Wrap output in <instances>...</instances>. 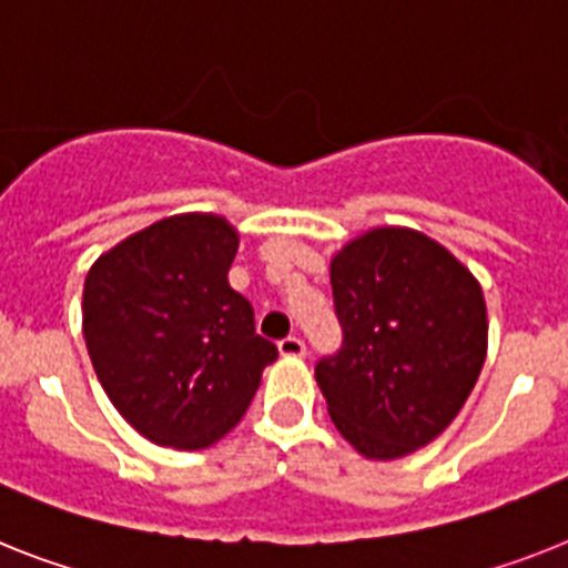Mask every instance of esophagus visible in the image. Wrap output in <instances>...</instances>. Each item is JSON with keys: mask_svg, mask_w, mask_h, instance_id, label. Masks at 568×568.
I'll return each instance as SVG.
<instances>
[{"mask_svg": "<svg viewBox=\"0 0 568 568\" xmlns=\"http://www.w3.org/2000/svg\"><path fill=\"white\" fill-rule=\"evenodd\" d=\"M276 346H280V355H285V357L306 355V343L300 341V337H283V341L276 343Z\"/></svg>", "mask_w": 568, "mask_h": 568, "instance_id": "1", "label": "esophagus"}]
</instances>
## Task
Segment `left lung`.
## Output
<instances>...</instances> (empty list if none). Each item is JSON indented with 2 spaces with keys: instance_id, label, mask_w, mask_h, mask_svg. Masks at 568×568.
I'll use <instances>...</instances> for the list:
<instances>
[{
  "instance_id": "8db88e82",
  "label": "left lung",
  "mask_w": 568,
  "mask_h": 568,
  "mask_svg": "<svg viewBox=\"0 0 568 568\" xmlns=\"http://www.w3.org/2000/svg\"><path fill=\"white\" fill-rule=\"evenodd\" d=\"M343 346L314 378L341 436L402 459L459 416L488 352L483 285L413 227H373L332 256Z\"/></svg>"
}]
</instances>
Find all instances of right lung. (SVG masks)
Masks as SVG:
<instances>
[{
    "label": "right lung",
    "instance_id": "obj_1",
    "mask_svg": "<svg viewBox=\"0 0 568 568\" xmlns=\"http://www.w3.org/2000/svg\"><path fill=\"white\" fill-rule=\"evenodd\" d=\"M240 231L179 213L100 254L83 285V337L109 402L161 447L202 450L245 416L276 346L227 271Z\"/></svg>",
    "mask_w": 568,
    "mask_h": 568
}]
</instances>
